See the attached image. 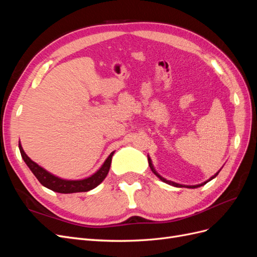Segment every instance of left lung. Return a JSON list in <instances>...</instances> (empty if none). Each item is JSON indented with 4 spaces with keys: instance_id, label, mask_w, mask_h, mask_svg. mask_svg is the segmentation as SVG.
I'll use <instances>...</instances> for the list:
<instances>
[{
    "instance_id": "1",
    "label": "left lung",
    "mask_w": 257,
    "mask_h": 257,
    "mask_svg": "<svg viewBox=\"0 0 257 257\" xmlns=\"http://www.w3.org/2000/svg\"><path fill=\"white\" fill-rule=\"evenodd\" d=\"M148 162H149V166H150V168H151V170H152V172H153V174L155 175V176H157L158 178H160L161 179V180L163 181V182H165V183H167V184H170V185H174V186H177V188H182V186H185V188H190V189H196V188H199V186H201V185H204V184H206L207 182H209L210 180H212V179H214L216 176H217V174H219L220 173V170H219V172H217L214 176H212L211 178H210V179H208V180L207 181H205V182H203V183H200V184H196V185H182V184H179V183H176V182H173V181H169V180H166V179L165 178H163L162 176H160L158 173H157V170H155L154 169V167H153V165H152V161H151V159L149 158V157H148Z\"/></svg>"
}]
</instances>
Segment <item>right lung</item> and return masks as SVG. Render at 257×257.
<instances>
[{
  "label": "right lung",
  "mask_w": 257,
  "mask_h": 257,
  "mask_svg": "<svg viewBox=\"0 0 257 257\" xmlns=\"http://www.w3.org/2000/svg\"><path fill=\"white\" fill-rule=\"evenodd\" d=\"M19 149L21 157L23 161L26 162L28 167L31 169V172L34 174V176L37 178V180L40 181L45 188H47L53 192H58L62 194H71V193H78V192H88L90 190H93L96 186L102 183L104 179L106 178L108 172H109L110 164H111V159L114 153L111 152L109 157L106 159L104 164L100 166V168L97 170L95 174L92 176L81 179V180H65V179H61L57 176L50 174L47 170L41 167L35 162L31 160L26 152L23 151L22 147L19 143Z\"/></svg>",
  "instance_id": "obj_1"
}]
</instances>
